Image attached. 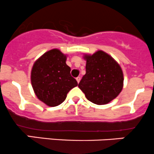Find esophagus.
Returning a JSON list of instances; mask_svg holds the SVG:
<instances>
[{
	"instance_id": "esophagus-1",
	"label": "esophagus",
	"mask_w": 154,
	"mask_h": 154,
	"mask_svg": "<svg viewBox=\"0 0 154 154\" xmlns=\"http://www.w3.org/2000/svg\"><path fill=\"white\" fill-rule=\"evenodd\" d=\"M80 80H81L80 77H77V78H76V81H77L78 83H79V82H80Z\"/></svg>"
}]
</instances>
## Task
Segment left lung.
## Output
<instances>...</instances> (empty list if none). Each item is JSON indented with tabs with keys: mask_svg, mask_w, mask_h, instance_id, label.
<instances>
[{
	"mask_svg": "<svg viewBox=\"0 0 154 154\" xmlns=\"http://www.w3.org/2000/svg\"><path fill=\"white\" fill-rule=\"evenodd\" d=\"M86 74L79 87L92 103L103 105L117 97L123 90V73L121 67L110 55L97 51L85 54Z\"/></svg>",
	"mask_w": 154,
	"mask_h": 154,
	"instance_id": "left-lung-1",
	"label": "left lung"
}]
</instances>
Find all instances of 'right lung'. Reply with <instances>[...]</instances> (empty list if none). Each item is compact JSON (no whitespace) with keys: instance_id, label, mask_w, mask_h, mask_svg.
Returning <instances> with one entry per match:
<instances>
[{"instance_id":"add662e5","label":"right lung","mask_w":154,"mask_h":154,"mask_svg":"<svg viewBox=\"0 0 154 154\" xmlns=\"http://www.w3.org/2000/svg\"><path fill=\"white\" fill-rule=\"evenodd\" d=\"M67 56L59 49L45 53L34 62L31 82L39 100L49 106H57L66 99L67 94L78 83L70 75L66 64Z\"/></svg>"}]
</instances>
